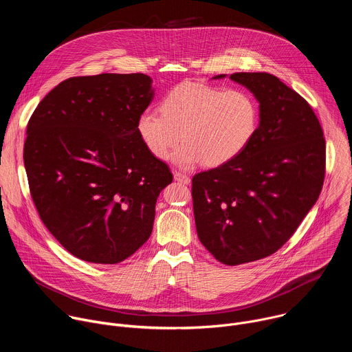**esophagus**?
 Returning a JSON list of instances; mask_svg holds the SVG:
<instances>
[{
  "mask_svg": "<svg viewBox=\"0 0 352 352\" xmlns=\"http://www.w3.org/2000/svg\"><path fill=\"white\" fill-rule=\"evenodd\" d=\"M174 179L181 182V184H189V181H190L189 175H186L184 173H179V171H174Z\"/></svg>",
  "mask_w": 352,
  "mask_h": 352,
  "instance_id": "1",
  "label": "esophagus"
}]
</instances>
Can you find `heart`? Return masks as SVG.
Returning a JSON list of instances; mask_svg holds the SVG:
<instances>
[{
  "instance_id": "heart-1",
  "label": "heart",
  "mask_w": 352,
  "mask_h": 352,
  "mask_svg": "<svg viewBox=\"0 0 352 352\" xmlns=\"http://www.w3.org/2000/svg\"><path fill=\"white\" fill-rule=\"evenodd\" d=\"M258 121V103L249 91L185 80L168 90L160 111L140 113L136 129L150 155L159 160H164L181 139L184 143L173 155L178 166L204 162L219 167L243 152Z\"/></svg>"
}]
</instances>
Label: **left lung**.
<instances>
[{"mask_svg": "<svg viewBox=\"0 0 352 352\" xmlns=\"http://www.w3.org/2000/svg\"><path fill=\"white\" fill-rule=\"evenodd\" d=\"M230 78L255 94L261 122L239 156L193 175L192 199L200 242L219 262L236 266L277 252L316 204L326 140L309 103L277 76Z\"/></svg>", "mask_w": 352, "mask_h": 352, "instance_id": "8db88e82", "label": "left lung"}]
</instances>
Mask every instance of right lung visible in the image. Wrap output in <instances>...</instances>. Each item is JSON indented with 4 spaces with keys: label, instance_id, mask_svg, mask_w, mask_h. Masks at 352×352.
<instances>
[{
    "label": "right lung",
    "instance_id": "obj_1",
    "mask_svg": "<svg viewBox=\"0 0 352 352\" xmlns=\"http://www.w3.org/2000/svg\"><path fill=\"white\" fill-rule=\"evenodd\" d=\"M153 94L144 74L75 76L28 122L23 162L34 206L82 261L120 263L152 234L157 196L173 181L136 129Z\"/></svg>",
    "mask_w": 352,
    "mask_h": 352
}]
</instances>
